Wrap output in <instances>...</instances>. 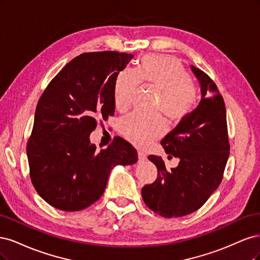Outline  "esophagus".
<instances>
[{
	"instance_id": "esophagus-1",
	"label": "esophagus",
	"mask_w": 260,
	"mask_h": 260,
	"mask_svg": "<svg viewBox=\"0 0 260 260\" xmlns=\"http://www.w3.org/2000/svg\"><path fill=\"white\" fill-rule=\"evenodd\" d=\"M145 160H147V155L142 152H138V161L139 162H144Z\"/></svg>"
}]
</instances>
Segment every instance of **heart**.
<instances>
[{"mask_svg": "<svg viewBox=\"0 0 260 260\" xmlns=\"http://www.w3.org/2000/svg\"><path fill=\"white\" fill-rule=\"evenodd\" d=\"M138 83L160 93L157 109L174 121H179L190 112L194 102L191 78L182 63L173 56L147 55L135 71L123 70L115 79L113 102L119 111L129 106ZM120 131L125 138L139 148H147L165 132L160 116H144L132 113L121 121Z\"/></svg>", "mask_w": 260, "mask_h": 260, "instance_id": "b5f03b06", "label": "heart"}]
</instances>
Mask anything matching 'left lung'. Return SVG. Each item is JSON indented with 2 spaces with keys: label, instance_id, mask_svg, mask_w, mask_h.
I'll return each mask as SVG.
<instances>
[{
  "label": "left lung",
  "instance_id": "1",
  "mask_svg": "<svg viewBox=\"0 0 260 260\" xmlns=\"http://www.w3.org/2000/svg\"><path fill=\"white\" fill-rule=\"evenodd\" d=\"M190 68L200 84L201 100L161 141L167 154L179 158L178 166L167 171L161 156L149 155L157 178L141 189L146 205L166 218L198 211L220 185L229 157L223 98L206 73Z\"/></svg>",
  "mask_w": 260,
  "mask_h": 260
}]
</instances>
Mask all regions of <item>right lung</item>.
Here are the masks:
<instances>
[{"label":"right lung","mask_w":260,"mask_h":260,"mask_svg":"<svg viewBox=\"0 0 260 260\" xmlns=\"http://www.w3.org/2000/svg\"><path fill=\"white\" fill-rule=\"evenodd\" d=\"M134 55L85 53L67 63L42 94L27 145L30 177L39 196L53 207L77 212L105 192L116 165L135 164L136 149L123 138L97 151L89 135L99 120L114 113L118 74Z\"/></svg>","instance_id":"obj_1"}]
</instances>
